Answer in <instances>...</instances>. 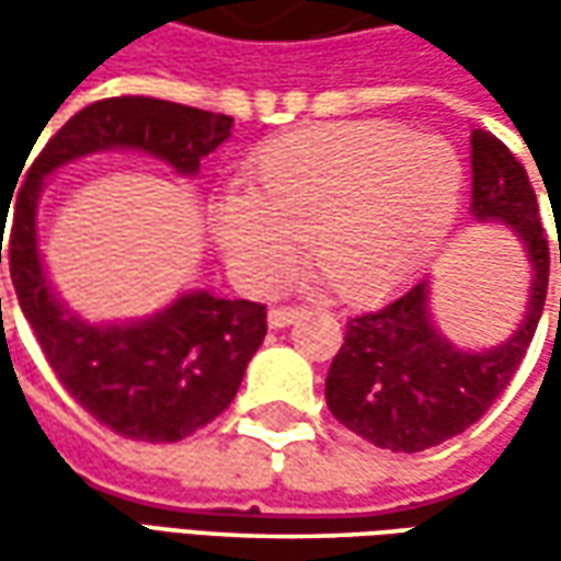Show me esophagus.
<instances>
[{"mask_svg": "<svg viewBox=\"0 0 561 561\" xmlns=\"http://www.w3.org/2000/svg\"><path fill=\"white\" fill-rule=\"evenodd\" d=\"M299 314H302V309H293V306H274V309L268 312V324L271 328H287V324H293Z\"/></svg>", "mask_w": 561, "mask_h": 561, "instance_id": "esophagus-1", "label": "esophagus"}]
</instances>
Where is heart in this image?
I'll list each match as a JSON object with an SVG mask.
<instances>
[{
  "label": "heart",
  "mask_w": 561,
  "mask_h": 561,
  "mask_svg": "<svg viewBox=\"0 0 561 561\" xmlns=\"http://www.w3.org/2000/svg\"><path fill=\"white\" fill-rule=\"evenodd\" d=\"M252 190H225L211 230L252 290L277 287L299 255L350 302L375 299L419 268L449 227L462 162L440 137L393 124H324L268 142Z\"/></svg>",
  "instance_id": "b5f03b06"
}]
</instances>
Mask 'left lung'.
Segmentation results:
<instances>
[{"label":"left lung","mask_w":561,"mask_h":561,"mask_svg":"<svg viewBox=\"0 0 561 561\" xmlns=\"http://www.w3.org/2000/svg\"><path fill=\"white\" fill-rule=\"evenodd\" d=\"M471 215L508 225L525 243V318L503 343L481 353L462 350L434 328L427 280L405 287L375 312L350 318L324 380V399L340 424L380 449L421 453L471 427L515 377L543 314L550 243L540 205L522 162L481 127L471 130Z\"/></svg>","instance_id":"1"}]
</instances>
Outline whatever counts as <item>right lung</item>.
<instances>
[{
	"label": "right lung",
	"instance_id": "1",
	"mask_svg": "<svg viewBox=\"0 0 561 561\" xmlns=\"http://www.w3.org/2000/svg\"><path fill=\"white\" fill-rule=\"evenodd\" d=\"M230 115L181 102L102 99L77 112L46 142L18 190L9 268L21 312L61 387L99 424L127 440H184L218 419L237 397L249 358L268 334L265 306L190 290L140 321H83L49 287L36 243V203L53 171L99 149H140L193 178L205 156L230 137Z\"/></svg>",
	"mask_w": 561,
	"mask_h": 561
}]
</instances>
